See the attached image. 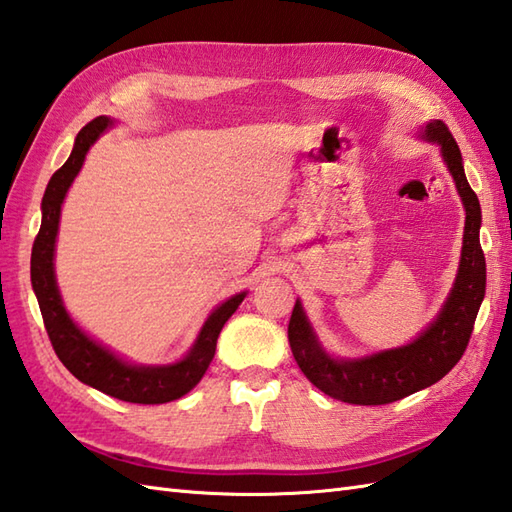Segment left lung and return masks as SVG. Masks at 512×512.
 Returning <instances> with one entry per match:
<instances>
[{
  "label": "left lung",
  "mask_w": 512,
  "mask_h": 512,
  "mask_svg": "<svg viewBox=\"0 0 512 512\" xmlns=\"http://www.w3.org/2000/svg\"><path fill=\"white\" fill-rule=\"evenodd\" d=\"M419 139L439 145L441 158L465 206V234L458 273L439 315L410 343L360 358L332 356L321 345L299 299L289 321V343L299 369L319 391L347 404H391L439 382L465 354L484 299L486 263L480 247L482 213L478 195L471 191L467 182L463 156L452 132L439 119L428 121L421 128Z\"/></svg>",
  "instance_id": "obj_1"
}]
</instances>
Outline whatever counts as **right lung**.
I'll return each mask as SVG.
<instances>
[{
  "label": "right lung",
  "instance_id": "add662e5",
  "mask_svg": "<svg viewBox=\"0 0 512 512\" xmlns=\"http://www.w3.org/2000/svg\"><path fill=\"white\" fill-rule=\"evenodd\" d=\"M112 126H115V121L110 117H97L89 126H84L76 136L71 156L47 184L41 202V230L36 234L30 260L32 289L36 299H39L45 330L54 345L56 356L80 382L123 402L167 404L189 393L204 378L210 360L215 356L219 332L234 315V310L239 308L247 291L236 293L228 297L226 302L215 306L213 313L206 317L191 350L169 365H134L95 341L71 319L65 302H62L54 269L60 210L89 149Z\"/></svg>",
  "mask_w": 512,
  "mask_h": 512
}]
</instances>
